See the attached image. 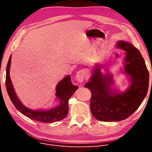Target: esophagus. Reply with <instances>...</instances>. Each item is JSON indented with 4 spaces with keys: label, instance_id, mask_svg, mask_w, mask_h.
I'll return each instance as SVG.
<instances>
[{
    "label": "esophagus",
    "instance_id": "esophagus-1",
    "mask_svg": "<svg viewBox=\"0 0 152 152\" xmlns=\"http://www.w3.org/2000/svg\"><path fill=\"white\" fill-rule=\"evenodd\" d=\"M86 74V70L84 69H82L81 70H79L77 72V73L76 75V80L79 82H83L84 79L85 77V75Z\"/></svg>",
    "mask_w": 152,
    "mask_h": 152
}]
</instances>
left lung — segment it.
I'll use <instances>...</instances> for the list:
<instances>
[{
	"label": "left lung",
	"instance_id": "left-lung-1",
	"mask_svg": "<svg viewBox=\"0 0 152 152\" xmlns=\"http://www.w3.org/2000/svg\"><path fill=\"white\" fill-rule=\"evenodd\" d=\"M117 47L126 52L124 68L131 77L129 88L122 94L111 92L113 77L108 74L103 76L100 68L94 69L91 81L84 85L91 92V113L102 121H122L129 117L144 100L148 89V71L139 50L124 41L118 42Z\"/></svg>",
	"mask_w": 152,
	"mask_h": 152
}]
</instances>
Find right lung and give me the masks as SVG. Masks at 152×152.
<instances>
[{
    "label": "right lung",
    "mask_w": 152,
    "mask_h": 152,
    "mask_svg": "<svg viewBox=\"0 0 152 152\" xmlns=\"http://www.w3.org/2000/svg\"><path fill=\"white\" fill-rule=\"evenodd\" d=\"M10 56L7 64L6 70L5 85L8 95L14 106L25 116L42 123H52L58 121L65 118L68 113V100L78 87L71 83V77L68 76L61 80L56 88V95L60 100L59 106L48 111H34L24 106L17 97L10 77V68L11 64Z\"/></svg>",
    "instance_id": "right-lung-1"
}]
</instances>
